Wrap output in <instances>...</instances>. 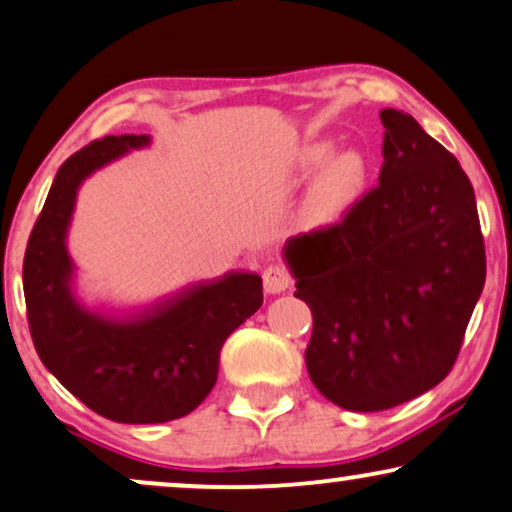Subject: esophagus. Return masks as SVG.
I'll return each instance as SVG.
<instances>
[{
    "mask_svg": "<svg viewBox=\"0 0 512 512\" xmlns=\"http://www.w3.org/2000/svg\"><path fill=\"white\" fill-rule=\"evenodd\" d=\"M264 290L269 292V295H281L292 285V276L290 271L283 267V264H269L267 269H264Z\"/></svg>",
    "mask_w": 512,
    "mask_h": 512,
    "instance_id": "esophagus-1",
    "label": "esophagus"
}]
</instances>
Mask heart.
<instances>
[{
	"instance_id": "obj_1",
	"label": "heart",
	"mask_w": 512,
	"mask_h": 512,
	"mask_svg": "<svg viewBox=\"0 0 512 512\" xmlns=\"http://www.w3.org/2000/svg\"><path fill=\"white\" fill-rule=\"evenodd\" d=\"M330 155V142H318L304 152L306 168L313 170L323 166L306 199V220L311 227H332L344 220L367 187L370 166L363 154L349 149V152L335 154L332 160Z\"/></svg>"
}]
</instances>
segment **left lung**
Segmentation results:
<instances>
[{"label": "left lung", "instance_id": "1", "mask_svg": "<svg viewBox=\"0 0 512 512\" xmlns=\"http://www.w3.org/2000/svg\"><path fill=\"white\" fill-rule=\"evenodd\" d=\"M384 163L339 224L292 236L283 257L313 316L306 370L327 400L381 412L438 386L485 288L468 175L417 119L381 109Z\"/></svg>", "mask_w": 512, "mask_h": 512}]
</instances>
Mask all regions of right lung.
<instances>
[{
	"label": "right lung",
	"instance_id": "obj_1",
	"mask_svg": "<svg viewBox=\"0 0 512 512\" xmlns=\"http://www.w3.org/2000/svg\"><path fill=\"white\" fill-rule=\"evenodd\" d=\"M149 135H107L60 166L27 241V323L46 370L67 391L119 424H163L196 410L213 391L227 337L262 306V278L231 271L194 283L131 316L91 311L74 295L67 252L81 182Z\"/></svg>",
	"mask_w": 512,
	"mask_h": 512
}]
</instances>
